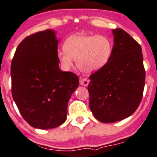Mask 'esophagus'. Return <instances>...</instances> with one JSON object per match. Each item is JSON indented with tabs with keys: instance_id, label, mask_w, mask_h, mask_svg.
I'll return each mask as SVG.
<instances>
[{
	"instance_id": "1",
	"label": "esophagus",
	"mask_w": 157,
	"mask_h": 157,
	"mask_svg": "<svg viewBox=\"0 0 157 157\" xmlns=\"http://www.w3.org/2000/svg\"><path fill=\"white\" fill-rule=\"evenodd\" d=\"M79 83H80L81 85H83V86H87L89 84V80L86 78H81L80 81H79Z\"/></svg>"
}]
</instances>
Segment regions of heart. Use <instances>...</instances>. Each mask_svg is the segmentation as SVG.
Listing matches in <instances>:
<instances>
[{"instance_id": "b5f03b06", "label": "heart", "mask_w": 157, "mask_h": 157, "mask_svg": "<svg viewBox=\"0 0 157 157\" xmlns=\"http://www.w3.org/2000/svg\"><path fill=\"white\" fill-rule=\"evenodd\" d=\"M112 43L103 35L91 36L75 34L67 38L63 49L58 52V58L64 70L75 64L84 73L90 74L103 68L109 63L112 54Z\"/></svg>"}]
</instances>
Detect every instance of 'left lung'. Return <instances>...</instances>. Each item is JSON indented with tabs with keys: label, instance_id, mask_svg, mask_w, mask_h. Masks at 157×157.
I'll list each match as a JSON object with an SVG mask.
<instances>
[{
	"label": "left lung",
	"instance_id": "1",
	"mask_svg": "<svg viewBox=\"0 0 157 157\" xmlns=\"http://www.w3.org/2000/svg\"><path fill=\"white\" fill-rule=\"evenodd\" d=\"M109 63L89 76V105L94 117L113 123L129 117L139 107L145 83L141 47L121 28L113 30Z\"/></svg>",
	"mask_w": 157,
	"mask_h": 157
}]
</instances>
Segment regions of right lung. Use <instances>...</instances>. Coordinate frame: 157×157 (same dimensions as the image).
Masks as SVG:
<instances>
[{"label": "right lung", "instance_id": "right-lung-1", "mask_svg": "<svg viewBox=\"0 0 157 157\" xmlns=\"http://www.w3.org/2000/svg\"><path fill=\"white\" fill-rule=\"evenodd\" d=\"M58 40L45 30L25 38L11 63L12 96L20 114L34 128L48 129L65 122L69 99L79 79L59 68Z\"/></svg>", "mask_w": 157, "mask_h": 157}]
</instances>
